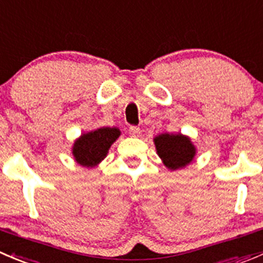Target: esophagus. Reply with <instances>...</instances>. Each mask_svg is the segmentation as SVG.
Returning a JSON list of instances; mask_svg holds the SVG:
<instances>
[{"instance_id":"obj_1","label":"esophagus","mask_w":263,"mask_h":263,"mask_svg":"<svg viewBox=\"0 0 263 263\" xmlns=\"http://www.w3.org/2000/svg\"><path fill=\"white\" fill-rule=\"evenodd\" d=\"M128 134L131 135L132 137H139L140 135H141V129L136 126H131L128 129Z\"/></svg>"}]
</instances>
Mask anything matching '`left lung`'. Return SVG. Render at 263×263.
Here are the masks:
<instances>
[{"mask_svg":"<svg viewBox=\"0 0 263 263\" xmlns=\"http://www.w3.org/2000/svg\"><path fill=\"white\" fill-rule=\"evenodd\" d=\"M155 149L165 167L175 171L187 165L195 157L196 149L187 136L162 134L154 139Z\"/></svg>","mask_w":263,"mask_h":263,"instance_id":"left-lung-1","label":"left lung"}]
</instances>
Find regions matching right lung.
Wrapping results in <instances>:
<instances>
[{"mask_svg": "<svg viewBox=\"0 0 263 263\" xmlns=\"http://www.w3.org/2000/svg\"><path fill=\"white\" fill-rule=\"evenodd\" d=\"M121 131L117 127H101L95 131L83 134L73 145V157L83 167H96L109 152Z\"/></svg>", "mask_w": 263, "mask_h": 263, "instance_id": "right-lung-1", "label": "right lung"}]
</instances>
